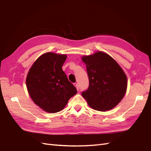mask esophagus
<instances>
[{
	"label": "esophagus",
	"instance_id": "1",
	"mask_svg": "<svg viewBox=\"0 0 151 151\" xmlns=\"http://www.w3.org/2000/svg\"><path fill=\"white\" fill-rule=\"evenodd\" d=\"M74 86L76 88L77 90L79 91V86H78V84H77V83H74Z\"/></svg>",
	"mask_w": 151,
	"mask_h": 151
}]
</instances>
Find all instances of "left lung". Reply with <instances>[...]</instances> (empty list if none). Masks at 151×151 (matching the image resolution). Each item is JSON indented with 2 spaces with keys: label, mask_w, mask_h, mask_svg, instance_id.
Masks as SVG:
<instances>
[{
  "label": "left lung",
  "mask_w": 151,
  "mask_h": 151,
  "mask_svg": "<svg viewBox=\"0 0 151 151\" xmlns=\"http://www.w3.org/2000/svg\"><path fill=\"white\" fill-rule=\"evenodd\" d=\"M81 59L86 65L89 82L82 96L96 111L112 109L126 92L128 81L124 72L114 59L102 51L83 56Z\"/></svg>",
  "instance_id": "obj_1"
}]
</instances>
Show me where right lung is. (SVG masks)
<instances>
[{"instance_id":"right-lung-1","label":"right lung","mask_w":151,"mask_h":151,"mask_svg":"<svg viewBox=\"0 0 151 151\" xmlns=\"http://www.w3.org/2000/svg\"><path fill=\"white\" fill-rule=\"evenodd\" d=\"M66 55L48 52L40 56L30 67L27 88L34 102L49 113L62 111L77 89L62 70Z\"/></svg>"}]
</instances>
